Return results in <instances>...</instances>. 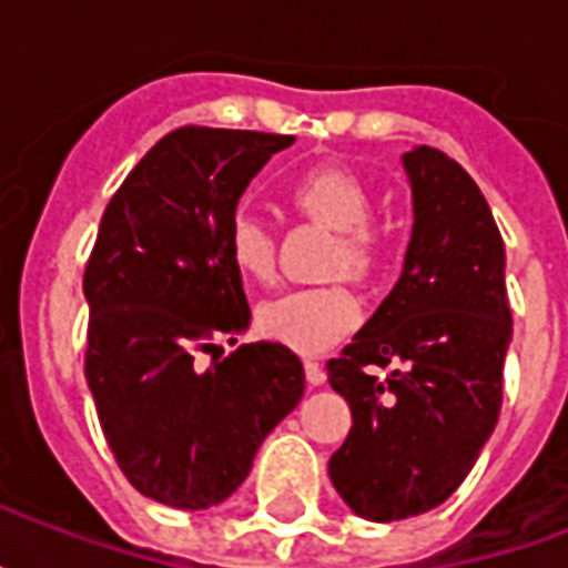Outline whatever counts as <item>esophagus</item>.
<instances>
[{"label": "esophagus", "instance_id": "esophagus-1", "mask_svg": "<svg viewBox=\"0 0 568 568\" xmlns=\"http://www.w3.org/2000/svg\"><path fill=\"white\" fill-rule=\"evenodd\" d=\"M304 371H307V383H310V386H322V383H325V371H322L320 362H313V358H307V362H304Z\"/></svg>", "mask_w": 568, "mask_h": 568}]
</instances>
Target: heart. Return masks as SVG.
Returning a JSON list of instances; mask_svg holds the SVG:
<instances>
[{
	"label": "heart",
	"mask_w": 568,
	"mask_h": 568,
	"mask_svg": "<svg viewBox=\"0 0 568 568\" xmlns=\"http://www.w3.org/2000/svg\"><path fill=\"white\" fill-rule=\"evenodd\" d=\"M288 203L301 215L325 224L334 231L328 252V273H344L358 283L377 280L389 258V236L371 222L374 197L371 187L346 166L322 163L292 179ZM224 252L240 276L264 283L273 273L271 224L255 212L234 210L224 224ZM362 320V301L344 283L295 288L258 310V328L276 344H285L297 353H322L334 346L346 332H353Z\"/></svg>",
	"instance_id": "heart-1"
}]
</instances>
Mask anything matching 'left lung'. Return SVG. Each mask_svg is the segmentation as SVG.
I'll return each mask as SVG.
<instances>
[{"label":"left lung","mask_w":568,"mask_h":568,"mask_svg":"<svg viewBox=\"0 0 568 568\" xmlns=\"http://www.w3.org/2000/svg\"><path fill=\"white\" fill-rule=\"evenodd\" d=\"M402 163L414 191L402 280L325 365L353 410L328 475L377 524L432 511L463 484L499 419L511 344L505 243L480 187L428 145ZM368 364L389 367L387 381Z\"/></svg>","instance_id":"1"}]
</instances>
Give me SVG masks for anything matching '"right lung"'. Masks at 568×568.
Returning a JSON list of instances; mask_svg holds the SVG:
<instances>
[{"mask_svg": "<svg viewBox=\"0 0 568 568\" xmlns=\"http://www.w3.org/2000/svg\"><path fill=\"white\" fill-rule=\"evenodd\" d=\"M292 142L255 130L166 133L109 200L84 267L97 417L124 477L170 508L227 499L304 395V365L283 344H243L210 368L194 362L222 337L236 344L252 320L224 224L252 175Z\"/></svg>", "mask_w": 568, "mask_h": 568, "instance_id": "obj_1", "label": "right lung"}]
</instances>
